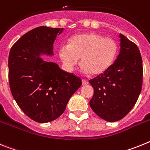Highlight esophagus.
Returning <instances> with one entry per match:
<instances>
[{
    "label": "esophagus",
    "mask_w": 150,
    "mask_h": 150,
    "mask_svg": "<svg viewBox=\"0 0 150 150\" xmlns=\"http://www.w3.org/2000/svg\"><path fill=\"white\" fill-rule=\"evenodd\" d=\"M88 84V81L85 79H82V84L83 85H86V84Z\"/></svg>",
    "instance_id": "obj_1"
}]
</instances>
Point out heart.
Here are the masks:
<instances>
[{"mask_svg":"<svg viewBox=\"0 0 150 150\" xmlns=\"http://www.w3.org/2000/svg\"><path fill=\"white\" fill-rule=\"evenodd\" d=\"M114 39L95 32L81 33L72 36L68 44L59 48V57L69 71H73L81 58L84 73L100 75L112 65L118 53Z\"/></svg>","mask_w":150,"mask_h":150,"instance_id":"heart-1","label":"heart"}]
</instances>
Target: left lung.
I'll list each match as a JSON object with an SVG mask.
<instances>
[{
    "label": "left lung",
    "instance_id": "1",
    "mask_svg": "<svg viewBox=\"0 0 150 150\" xmlns=\"http://www.w3.org/2000/svg\"><path fill=\"white\" fill-rule=\"evenodd\" d=\"M120 52L105 72L89 81L94 90L90 100L93 112L107 122L121 120L131 110L141 92L143 62L139 48L122 34Z\"/></svg>",
    "mask_w": 150,
    "mask_h": 150
}]
</instances>
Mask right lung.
Instances as JSON below:
<instances>
[{"mask_svg": "<svg viewBox=\"0 0 150 150\" xmlns=\"http://www.w3.org/2000/svg\"><path fill=\"white\" fill-rule=\"evenodd\" d=\"M63 28L40 26L23 35L10 49L9 84L18 106L31 119L47 123L64 112L81 85L80 78L41 55H53V43Z\"/></svg>", "mask_w": 150, "mask_h": 150, "instance_id": "obj_1", "label": "right lung"}]
</instances>
